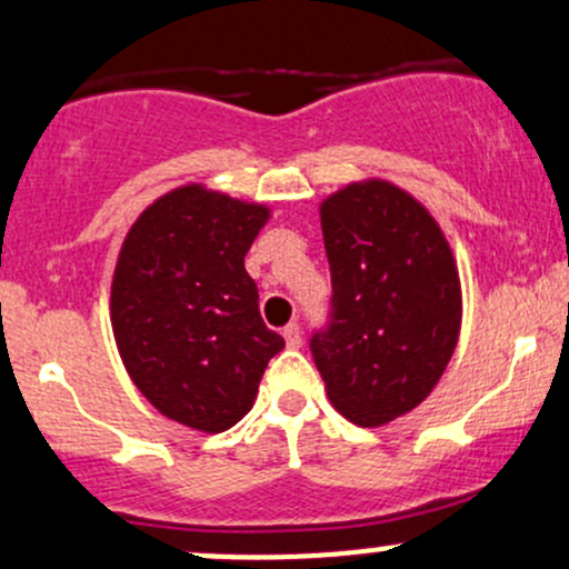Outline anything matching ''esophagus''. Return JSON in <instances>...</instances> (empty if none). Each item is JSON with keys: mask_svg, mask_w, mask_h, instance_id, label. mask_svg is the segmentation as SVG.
Returning <instances> with one entry per match:
<instances>
[{"mask_svg": "<svg viewBox=\"0 0 569 569\" xmlns=\"http://www.w3.org/2000/svg\"><path fill=\"white\" fill-rule=\"evenodd\" d=\"M283 337L289 348H302V329H299V323H289V327L283 329Z\"/></svg>", "mask_w": 569, "mask_h": 569, "instance_id": "obj_1", "label": "esophagus"}]
</instances>
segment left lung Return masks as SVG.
Instances as JSON below:
<instances>
[{"mask_svg": "<svg viewBox=\"0 0 569 569\" xmlns=\"http://www.w3.org/2000/svg\"><path fill=\"white\" fill-rule=\"evenodd\" d=\"M332 270V323L310 340L329 402L359 427L418 408L459 342L461 283L440 223L380 178L318 208Z\"/></svg>", "mask_w": 569, "mask_h": 569, "instance_id": "1", "label": "left lung"}]
</instances>
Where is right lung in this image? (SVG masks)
Returning a JSON list of instances; mask_svg holds the SVG:
<instances>
[{"instance_id":"1","label":"right lung","mask_w":569,"mask_h":569,"mask_svg":"<svg viewBox=\"0 0 569 569\" xmlns=\"http://www.w3.org/2000/svg\"><path fill=\"white\" fill-rule=\"evenodd\" d=\"M272 210L178 186L123 237L110 321L123 367L161 416L223 432L253 408L283 337L264 327L246 253Z\"/></svg>"}]
</instances>
